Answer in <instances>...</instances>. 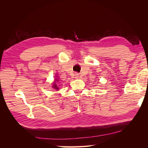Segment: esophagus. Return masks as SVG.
Returning <instances> with one entry per match:
<instances>
[{"instance_id":"34e87169","label":"esophagus","mask_w":148,"mask_h":148,"mask_svg":"<svg viewBox=\"0 0 148 148\" xmlns=\"http://www.w3.org/2000/svg\"><path fill=\"white\" fill-rule=\"evenodd\" d=\"M75 77H77H77H78V76H79V75H78V73H75Z\"/></svg>"}]
</instances>
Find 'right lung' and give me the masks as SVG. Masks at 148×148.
<instances>
[{
  "label": "right lung",
  "instance_id": "right-lung-1",
  "mask_svg": "<svg viewBox=\"0 0 148 148\" xmlns=\"http://www.w3.org/2000/svg\"><path fill=\"white\" fill-rule=\"evenodd\" d=\"M56 81H58V80H57V79H56ZM53 88H55V89H59V88H57V84H56L55 83H54V84H53Z\"/></svg>",
  "mask_w": 148,
  "mask_h": 148
}]
</instances>
